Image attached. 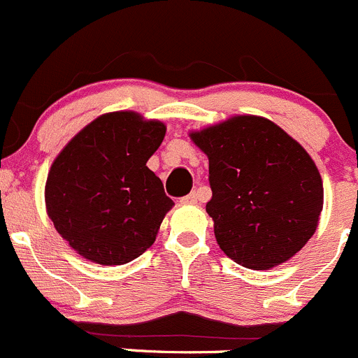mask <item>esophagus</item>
Returning a JSON list of instances; mask_svg holds the SVG:
<instances>
[{
  "label": "esophagus",
  "instance_id": "1",
  "mask_svg": "<svg viewBox=\"0 0 358 358\" xmlns=\"http://www.w3.org/2000/svg\"><path fill=\"white\" fill-rule=\"evenodd\" d=\"M197 201H199V194L197 192H190L189 196L182 197V204H197Z\"/></svg>",
  "mask_w": 358,
  "mask_h": 358
}]
</instances>
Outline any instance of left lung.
Instances as JSON below:
<instances>
[{
	"label": "left lung",
	"instance_id": "1",
	"mask_svg": "<svg viewBox=\"0 0 358 358\" xmlns=\"http://www.w3.org/2000/svg\"><path fill=\"white\" fill-rule=\"evenodd\" d=\"M189 136L209 161L206 211L220 249L252 270L301 251L324 208L322 176L310 154L262 115H232Z\"/></svg>",
	"mask_w": 358,
	"mask_h": 358
}]
</instances>
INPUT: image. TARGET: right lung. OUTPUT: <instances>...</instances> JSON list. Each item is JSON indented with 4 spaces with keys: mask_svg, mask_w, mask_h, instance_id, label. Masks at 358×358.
I'll return each mask as SVG.
<instances>
[{
    "mask_svg": "<svg viewBox=\"0 0 358 358\" xmlns=\"http://www.w3.org/2000/svg\"><path fill=\"white\" fill-rule=\"evenodd\" d=\"M164 135V122L115 110L93 119L60 150L46 178V213L79 256L124 265L152 246L175 206L147 168Z\"/></svg>",
    "mask_w": 358,
    "mask_h": 358,
    "instance_id": "right-lung-1",
    "label": "right lung"
}]
</instances>
